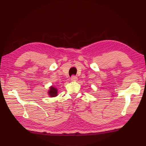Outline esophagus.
I'll list each match as a JSON object with an SVG mask.
<instances>
[{"instance_id":"1","label":"esophagus","mask_w":146,"mask_h":146,"mask_svg":"<svg viewBox=\"0 0 146 146\" xmlns=\"http://www.w3.org/2000/svg\"><path fill=\"white\" fill-rule=\"evenodd\" d=\"M71 80L72 82H76L78 81V78L76 76H72L71 78Z\"/></svg>"}]
</instances>
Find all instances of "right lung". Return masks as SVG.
<instances>
[{"label": "right lung", "mask_w": 146, "mask_h": 146, "mask_svg": "<svg viewBox=\"0 0 146 146\" xmlns=\"http://www.w3.org/2000/svg\"><path fill=\"white\" fill-rule=\"evenodd\" d=\"M48 95L50 98H55L58 96V89L53 86L49 87V90H48Z\"/></svg>", "instance_id": "add662e5"}]
</instances>
